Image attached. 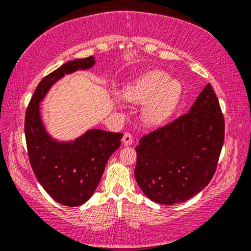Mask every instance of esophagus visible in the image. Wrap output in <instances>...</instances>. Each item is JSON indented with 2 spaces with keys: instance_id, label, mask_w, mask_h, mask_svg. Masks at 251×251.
Listing matches in <instances>:
<instances>
[{
  "instance_id": "obj_1",
  "label": "esophagus",
  "mask_w": 251,
  "mask_h": 251,
  "mask_svg": "<svg viewBox=\"0 0 251 251\" xmlns=\"http://www.w3.org/2000/svg\"><path fill=\"white\" fill-rule=\"evenodd\" d=\"M122 140H123V144H125V145H131L132 142H133V138H132L131 133H130V132H125Z\"/></svg>"
}]
</instances>
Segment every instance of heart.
<instances>
[{
  "label": "heart",
  "mask_w": 251,
  "mask_h": 251,
  "mask_svg": "<svg viewBox=\"0 0 251 251\" xmlns=\"http://www.w3.org/2000/svg\"><path fill=\"white\" fill-rule=\"evenodd\" d=\"M162 71H152L128 85L123 97L128 101H149L143 111V120L155 126L173 114L181 97V84Z\"/></svg>",
  "instance_id": "obj_1"
}]
</instances>
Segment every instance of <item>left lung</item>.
<instances>
[{"instance_id": "1", "label": "left lung", "mask_w": 251, "mask_h": 251, "mask_svg": "<svg viewBox=\"0 0 251 251\" xmlns=\"http://www.w3.org/2000/svg\"><path fill=\"white\" fill-rule=\"evenodd\" d=\"M224 137L218 98L207 84L190 112L139 139L135 168L139 187L161 204L190 200L214 177Z\"/></svg>"}]
</instances>
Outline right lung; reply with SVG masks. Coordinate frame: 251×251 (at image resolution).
Segmentation results:
<instances>
[{
    "mask_svg": "<svg viewBox=\"0 0 251 251\" xmlns=\"http://www.w3.org/2000/svg\"><path fill=\"white\" fill-rule=\"evenodd\" d=\"M95 58L75 59L44 76L25 114L29 163L39 183L58 203L76 207L88 201L101 179L109 156L121 145L123 133L92 129L73 143H58L48 135L40 118V101L65 74L94 66Z\"/></svg>",
    "mask_w": 251,
    "mask_h": 251,
    "instance_id": "right-lung-1",
    "label": "right lung"
}]
</instances>
